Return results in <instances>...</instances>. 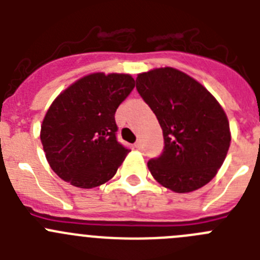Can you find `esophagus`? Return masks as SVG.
<instances>
[{
    "label": "esophagus",
    "mask_w": 260,
    "mask_h": 260,
    "mask_svg": "<svg viewBox=\"0 0 260 260\" xmlns=\"http://www.w3.org/2000/svg\"><path fill=\"white\" fill-rule=\"evenodd\" d=\"M135 147H137L138 150H142V148H143V143H142L141 139H139V141L135 142Z\"/></svg>",
    "instance_id": "1"
}]
</instances>
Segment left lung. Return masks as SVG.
I'll return each mask as SVG.
<instances>
[{"mask_svg": "<svg viewBox=\"0 0 260 260\" xmlns=\"http://www.w3.org/2000/svg\"><path fill=\"white\" fill-rule=\"evenodd\" d=\"M137 89L164 137L161 156L147 164L153 178L180 194L207 185L221 168L232 139L219 102L198 80L174 68L138 74Z\"/></svg>", "mask_w": 260, "mask_h": 260, "instance_id": "obj_1", "label": "left lung"}]
</instances>
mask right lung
<instances>
[{"label":"right lung","mask_w":260,"mask_h":260,"mask_svg":"<svg viewBox=\"0 0 260 260\" xmlns=\"http://www.w3.org/2000/svg\"><path fill=\"white\" fill-rule=\"evenodd\" d=\"M134 87L130 74L92 73L54 99L41 123L40 139L59 178L92 189L116 174L128 150L117 142L114 114Z\"/></svg>","instance_id":"obj_1"}]
</instances>
